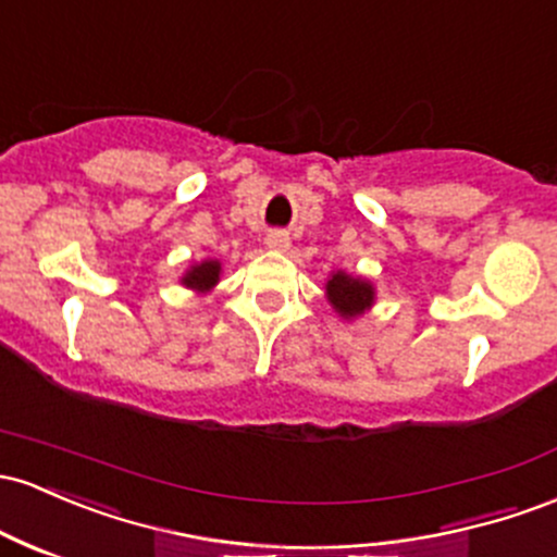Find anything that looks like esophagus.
Returning <instances> with one entry per match:
<instances>
[{
	"mask_svg": "<svg viewBox=\"0 0 557 557\" xmlns=\"http://www.w3.org/2000/svg\"><path fill=\"white\" fill-rule=\"evenodd\" d=\"M267 246L274 248V250H285V248L290 246V237L285 235L283 230H272V232H269V235H267Z\"/></svg>",
	"mask_w": 557,
	"mask_h": 557,
	"instance_id": "obj_1",
	"label": "esophagus"
}]
</instances>
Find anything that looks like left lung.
Instances as JSON below:
<instances>
[{
  "label": "left lung",
  "instance_id": "1",
  "mask_svg": "<svg viewBox=\"0 0 557 557\" xmlns=\"http://www.w3.org/2000/svg\"><path fill=\"white\" fill-rule=\"evenodd\" d=\"M327 296L333 309L341 317H357L372 304V285L364 280L348 277V274L338 272L327 283Z\"/></svg>",
  "mask_w": 557,
  "mask_h": 557
}]
</instances>
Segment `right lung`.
Returning a JSON list of instances; mask_svg holds the SVG:
<instances>
[{"mask_svg":"<svg viewBox=\"0 0 557 557\" xmlns=\"http://www.w3.org/2000/svg\"><path fill=\"white\" fill-rule=\"evenodd\" d=\"M219 269H222V267H219V261H203V264L189 269L182 283H185L187 288H193V290H209V288H213V285H216Z\"/></svg>","mask_w":557,"mask_h":557,"instance_id":"add662e5","label":"right lung"}]
</instances>
